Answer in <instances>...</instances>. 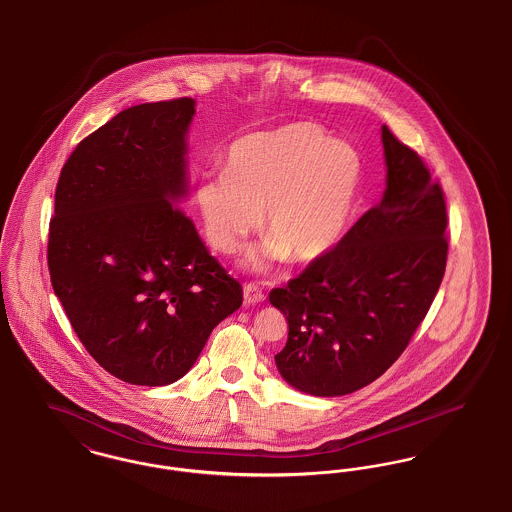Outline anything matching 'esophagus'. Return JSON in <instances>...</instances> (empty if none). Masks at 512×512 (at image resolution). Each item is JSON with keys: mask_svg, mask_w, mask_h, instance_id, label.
<instances>
[{"mask_svg": "<svg viewBox=\"0 0 512 512\" xmlns=\"http://www.w3.org/2000/svg\"><path fill=\"white\" fill-rule=\"evenodd\" d=\"M244 302L248 304H256V302H264L266 300V293L260 285L256 283H246L243 289Z\"/></svg>", "mask_w": 512, "mask_h": 512, "instance_id": "esophagus-1", "label": "esophagus"}]
</instances>
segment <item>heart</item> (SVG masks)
<instances>
[{"mask_svg": "<svg viewBox=\"0 0 512 512\" xmlns=\"http://www.w3.org/2000/svg\"><path fill=\"white\" fill-rule=\"evenodd\" d=\"M362 181L358 152L316 123L244 136L225 154V173L198 179L194 204L208 243L235 252L258 229L268 243L256 268L289 258L310 264L341 241Z\"/></svg>", "mask_w": 512, "mask_h": 512, "instance_id": "1", "label": "heart"}]
</instances>
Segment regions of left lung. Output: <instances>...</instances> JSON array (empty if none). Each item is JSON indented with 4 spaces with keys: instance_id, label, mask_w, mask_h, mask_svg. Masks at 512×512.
Returning a JSON list of instances; mask_svg holds the SVG:
<instances>
[{
    "instance_id": "8db88e82",
    "label": "left lung",
    "mask_w": 512,
    "mask_h": 512,
    "mask_svg": "<svg viewBox=\"0 0 512 512\" xmlns=\"http://www.w3.org/2000/svg\"><path fill=\"white\" fill-rule=\"evenodd\" d=\"M387 189L325 256L269 302L289 323L285 381L339 397L376 381L424 322L447 266V206L416 150L381 127Z\"/></svg>"
}]
</instances>
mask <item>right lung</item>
Wrapping results in <instances>:
<instances>
[{
  "mask_svg": "<svg viewBox=\"0 0 512 512\" xmlns=\"http://www.w3.org/2000/svg\"><path fill=\"white\" fill-rule=\"evenodd\" d=\"M192 115V98L117 113L77 144L55 189V295L90 356L133 385L185 376L243 304L241 283L177 206Z\"/></svg>",
  "mask_w": 512,
  "mask_h": 512,
  "instance_id": "right-lung-1",
  "label": "right lung"
}]
</instances>
